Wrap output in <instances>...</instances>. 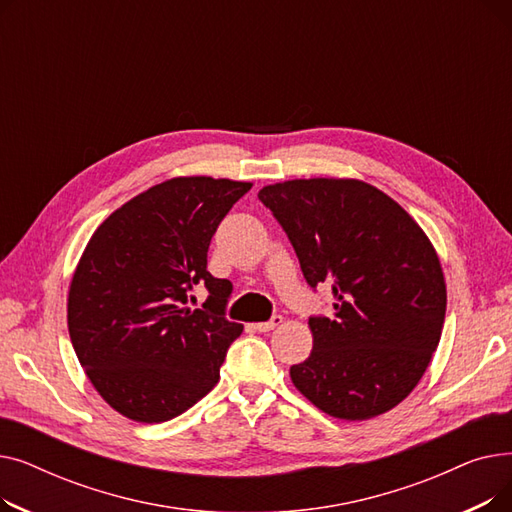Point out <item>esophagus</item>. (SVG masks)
Returning <instances> with one entry per match:
<instances>
[{"label":"esophagus","mask_w":512,"mask_h":512,"mask_svg":"<svg viewBox=\"0 0 512 512\" xmlns=\"http://www.w3.org/2000/svg\"><path fill=\"white\" fill-rule=\"evenodd\" d=\"M282 321H284L282 315H272L270 321H259V324H253V330H257V332H270V330L278 328Z\"/></svg>","instance_id":"34e87169"}]
</instances>
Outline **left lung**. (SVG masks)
<instances>
[{
    "mask_svg": "<svg viewBox=\"0 0 512 512\" xmlns=\"http://www.w3.org/2000/svg\"><path fill=\"white\" fill-rule=\"evenodd\" d=\"M311 288L330 284L334 317L313 315L297 390L332 417L363 421L405 400L438 348L446 284L432 242L378 188L353 178L263 186Z\"/></svg>",
    "mask_w": 512,
    "mask_h": 512,
    "instance_id": "left-lung-1",
    "label": "left lung"
}]
</instances>
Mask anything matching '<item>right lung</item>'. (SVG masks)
<instances>
[{"label":"right lung","mask_w":512,"mask_h":512,"mask_svg":"<svg viewBox=\"0 0 512 512\" xmlns=\"http://www.w3.org/2000/svg\"><path fill=\"white\" fill-rule=\"evenodd\" d=\"M251 182L188 176L151 186L91 236L68 292L74 353L124 417L161 423L220 380L242 326L226 319L232 284L207 272L211 236ZM205 283L203 310L187 292Z\"/></svg>","instance_id":"add662e5"}]
</instances>
